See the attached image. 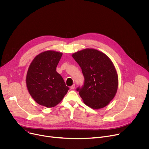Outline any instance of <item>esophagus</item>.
<instances>
[{
  "mask_svg": "<svg viewBox=\"0 0 149 149\" xmlns=\"http://www.w3.org/2000/svg\"><path fill=\"white\" fill-rule=\"evenodd\" d=\"M75 88V84H73L72 86H71V89H72V90H74Z\"/></svg>",
  "mask_w": 149,
  "mask_h": 149,
  "instance_id": "1",
  "label": "esophagus"
}]
</instances>
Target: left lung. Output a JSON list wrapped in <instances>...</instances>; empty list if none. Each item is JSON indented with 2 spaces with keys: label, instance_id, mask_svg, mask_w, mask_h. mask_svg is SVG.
I'll return each instance as SVG.
<instances>
[{
  "label": "left lung",
  "instance_id": "left-lung-1",
  "mask_svg": "<svg viewBox=\"0 0 149 149\" xmlns=\"http://www.w3.org/2000/svg\"><path fill=\"white\" fill-rule=\"evenodd\" d=\"M82 70L84 84L78 87L84 102L93 109H102L114 98L118 75L111 59L102 52L87 48L72 55Z\"/></svg>",
  "mask_w": 149,
  "mask_h": 149
}]
</instances>
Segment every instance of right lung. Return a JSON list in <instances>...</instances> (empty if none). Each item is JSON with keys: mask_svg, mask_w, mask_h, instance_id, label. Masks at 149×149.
<instances>
[{"mask_svg": "<svg viewBox=\"0 0 149 149\" xmlns=\"http://www.w3.org/2000/svg\"><path fill=\"white\" fill-rule=\"evenodd\" d=\"M62 53L47 51L35 56L26 78L28 90L39 105L51 108L59 104L70 89L56 68Z\"/></svg>", "mask_w": 149, "mask_h": 149, "instance_id": "right-lung-1", "label": "right lung"}]
</instances>
